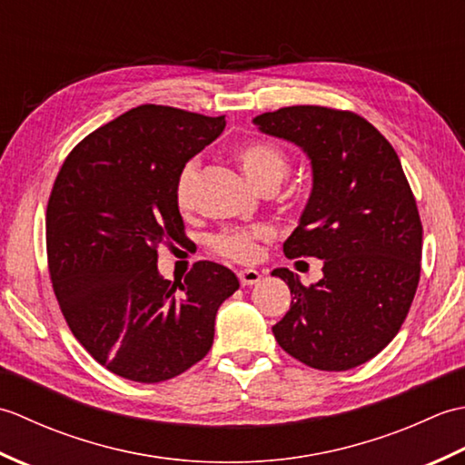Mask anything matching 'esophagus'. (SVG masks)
Here are the masks:
<instances>
[{
    "label": "esophagus",
    "mask_w": 465,
    "mask_h": 465,
    "mask_svg": "<svg viewBox=\"0 0 465 465\" xmlns=\"http://www.w3.org/2000/svg\"><path fill=\"white\" fill-rule=\"evenodd\" d=\"M238 278L242 285H255L262 282V273L258 270H242L238 272Z\"/></svg>",
    "instance_id": "obj_1"
}]
</instances>
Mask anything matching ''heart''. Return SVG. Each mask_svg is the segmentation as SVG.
<instances>
[{
	"mask_svg": "<svg viewBox=\"0 0 465 465\" xmlns=\"http://www.w3.org/2000/svg\"><path fill=\"white\" fill-rule=\"evenodd\" d=\"M235 157L242 165L243 173L248 175V180L258 187V190H265V187H280V183L288 177L290 162L285 153L278 145L268 142H255L240 147L235 152ZM197 172H200V163L197 160L187 162L175 180V202L182 210H187L193 203L195 193V182ZM270 230L268 227H252V230H225L223 233L215 235L212 240L213 250L230 258L233 262L248 263L258 258L260 253V240H268Z\"/></svg>",
	"mask_w": 465,
	"mask_h": 465,
	"instance_id": "heart-1",
	"label": "heart"
}]
</instances>
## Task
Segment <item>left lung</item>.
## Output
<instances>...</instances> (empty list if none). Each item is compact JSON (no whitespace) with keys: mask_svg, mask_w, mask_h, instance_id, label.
Listing matches in <instances>:
<instances>
[{"mask_svg":"<svg viewBox=\"0 0 465 465\" xmlns=\"http://www.w3.org/2000/svg\"><path fill=\"white\" fill-rule=\"evenodd\" d=\"M252 122L308 155L312 193L283 253L323 263L310 288L288 268L272 272L292 293L272 331L310 368L351 370L396 338L418 290L421 222L400 157L351 112L292 105Z\"/></svg>","mask_w":465,"mask_h":465,"instance_id":"8db88e82","label":"left lung"}]
</instances>
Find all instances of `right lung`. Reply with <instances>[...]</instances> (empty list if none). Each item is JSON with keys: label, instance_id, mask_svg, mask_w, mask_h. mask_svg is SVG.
Segmentation results:
<instances>
[{"label": "right lung", "instance_id": "obj_1", "mask_svg": "<svg viewBox=\"0 0 465 465\" xmlns=\"http://www.w3.org/2000/svg\"><path fill=\"white\" fill-rule=\"evenodd\" d=\"M225 117L137 105L67 155L47 203V262L69 330L92 358L140 383L172 380L205 358L215 313L240 288L197 262L163 280L157 245L180 240L182 167L222 135Z\"/></svg>", "mask_w": 465, "mask_h": 465}]
</instances>
